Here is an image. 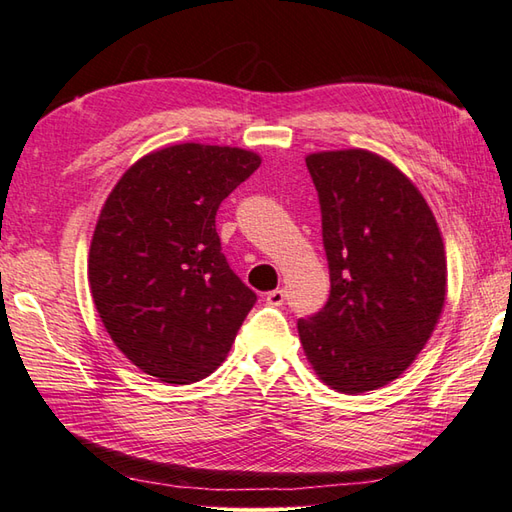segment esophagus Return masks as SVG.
<instances>
[{"mask_svg": "<svg viewBox=\"0 0 512 512\" xmlns=\"http://www.w3.org/2000/svg\"><path fill=\"white\" fill-rule=\"evenodd\" d=\"M284 301H286V290L284 288L266 292V303H270V306H284Z\"/></svg>", "mask_w": 512, "mask_h": 512, "instance_id": "esophagus-1", "label": "esophagus"}]
</instances>
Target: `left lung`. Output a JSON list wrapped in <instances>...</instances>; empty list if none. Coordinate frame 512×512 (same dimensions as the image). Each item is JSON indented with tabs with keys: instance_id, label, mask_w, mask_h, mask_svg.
Masks as SVG:
<instances>
[{
	"instance_id": "1",
	"label": "left lung",
	"mask_w": 512,
	"mask_h": 512,
	"mask_svg": "<svg viewBox=\"0 0 512 512\" xmlns=\"http://www.w3.org/2000/svg\"><path fill=\"white\" fill-rule=\"evenodd\" d=\"M321 204L328 303L299 319L314 372L341 394L396 380L416 361L447 297L436 217L405 173L365 149L306 158Z\"/></svg>"
}]
</instances>
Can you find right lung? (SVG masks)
I'll list each match as a JSON object with an SVG mask.
<instances>
[{
  "instance_id": "1",
  "label": "right lung",
  "mask_w": 512,
  "mask_h": 512,
  "mask_svg": "<svg viewBox=\"0 0 512 512\" xmlns=\"http://www.w3.org/2000/svg\"><path fill=\"white\" fill-rule=\"evenodd\" d=\"M262 158L182 143L129 167L94 228L88 279L118 350L162 383L213 374L257 295L222 253L215 215Z\"/></svg>"
}]
</instances>
